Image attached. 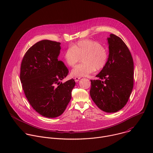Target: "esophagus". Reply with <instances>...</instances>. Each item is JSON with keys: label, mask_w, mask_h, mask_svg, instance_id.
Segmentation results:
<instances>
[{"label": "esophagus", "mask_w": 153, "mask_h": 153, "mask_svg": "<svg viewBox=\"0 0 153 153\" xmlns=\"http://www.w3.org/2000/svg\"><path fill=\"white\" fill-rule=\"evenodd\" d=\"M80 78L81 77H75L74 79L76 82H78L79 80V79H80Z\"/></svg>", "instance_id": "1"}]
</instances>
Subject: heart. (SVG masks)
<instances>
[{
    "label": "heart",
    "instance_id": "b5f03b06",
    "mask_svg": "<svg viewBox=\"0 0 153 153\" xmlns=\"http://www.w3.org/2000/svg\"><path fill=\"white\" fill-rule=\"evenodd\" d=\"M82 57V63L71 70L73 76H87L94 73L96 69L101 70L105 67L108 53L106 48L97 41L83 40L65 50L63 54L65 63L73 67Z\"/></svg>",
    "mask_w": 153,
    "mask_h": 153
}]
</instances>
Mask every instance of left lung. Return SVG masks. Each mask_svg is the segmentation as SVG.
<instances>
[{
  "mask_svg": "<svg viewBox=\"0 0 153 153\" xmlns=\"http://www.w3.org/2000/svg\"><path fill=\"white\" fill-rule=\"evenodd\" d=\"M108 37L107 63L96 75L100 80H91L90 96L101 110L116 113L126 104L134 84V63L124 42L111 34Z\"/></svg>",
  "mask_w": 153,
  "mask_h": 153,
  "instance_id": "obj_1",
  "label": "left lung"
}]
</instances>
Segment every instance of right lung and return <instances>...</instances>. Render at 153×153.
I'll return each instance as SVG.
<instances>
[{"label": "right lung", "instance_id": "add662e5", "mask_svg": "<svg viewBox=\"0 0 153 153\" xmlns=\"http://www.w3.org/2000/svg\"><path fill=\"white\" fill-rule=\"evenodd\" d=\"M60 43L49 40L37 42L26 52L20 67L23 90L34 110L48 118L60 116L71 99L74 79L62 83L68 70L58 60Z\"/></svg>", "mask_w": 153, "mask_h": 153}]
</instances>
